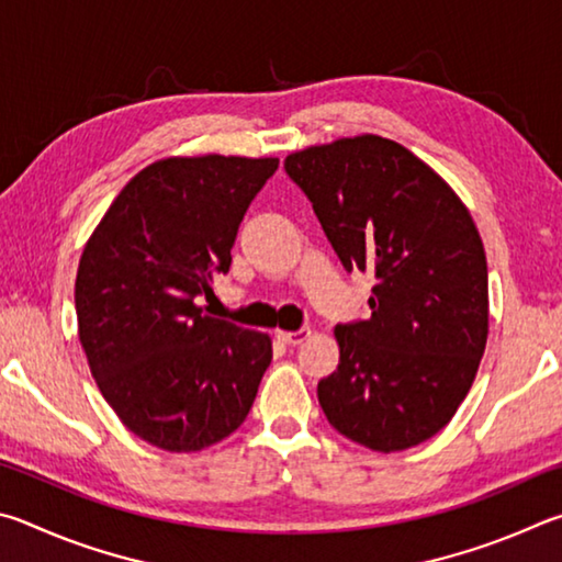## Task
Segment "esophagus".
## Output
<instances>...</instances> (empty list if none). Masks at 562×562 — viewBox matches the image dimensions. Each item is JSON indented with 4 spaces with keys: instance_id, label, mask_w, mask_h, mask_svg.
Masks as SVG:
<instances>
[{
    "instance_id": "1",
    "label": "esophagus",
    "mask_w": 562,
    "mask_h": 562,
    "mask_svg": "<svg viewBox=\"0 0 562 562\" xmlns=\"http://www.w3.org/2000/svg\"><path fill=\"white\" fill-rule=\"evenodd\" d=\"M276 338L281 342H286V346H301L303 340L311 338V330L308 328H299V330H276Z\"/></svg>"
}]
</instances>
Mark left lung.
<instances>
[{
  "label": "left lung",
  "mask_w": 562,
  "mask_h": 562,
  "mask_svg": "<svg viewBox=\"0 0 562 562\" xmlns=\"http://www.w3.org/2000/svg\"><path fill=\"white\" fill-rule=\"evenodd\" d=\"M346 271L375 273L370 318L336 326L340 362L318 402L342 437L402 451L457 415L488 338L484 244L467 204L415 153L380 135L291 153Z\"/></svg>",
  "instance_id": "obj_1"
}]
</instances>
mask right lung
<instances>
[{
	"mask_svg": "<svg viewBox=\"0 0 562 562\" xmlns=\"http://www.w3.org/2000/svg\"><path fill=\"white\" fill-rule=\"evenodd\" d=\"M276 157H165L127 182L86 241L78 340L108 405L147 445L200 451L239 429L271 338L206 316Z\"/></svg>",
	"mask_w": 562,
	"mask_h": 562,
	"instance_id": "1",
	"label": "right lung"
}]
</instances>
